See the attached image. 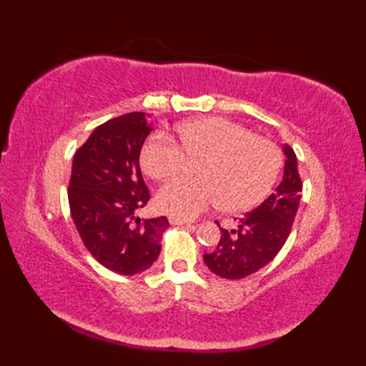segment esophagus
I'll return each instance as SVG.
<instances>
[{
  "label": "esophagus",
  "mask_w": 366,
  "mask_h": 366,
  "mask_svg": "<svg viewBox=\"0 0 366 366\" xmlns=\"http://www.w3.org/2000/svg\"><path fill=\"white\" fill-rule=\"evenodd\" d=\"M169 223H173V224H192L193 222L185 220V219H179V217H169Z\"/></svg>",
  "instance_id": "1"
}]
</instances>
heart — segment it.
I'll return each instance as SVG.
<instances>
[{"label": "heart", "mask_w": 366, "mask_h": 366, "mask_svg": "<svg viewBox=\"0 0 366 366\" xmlns=\"http://www.w3.org/2000/svg\"><path fill=\"white\" fill-rule=\"evenodd\" d=\"M181 143L154 134L142 151V167L152 179L181 176L193 162L203 179H179L157 195L160 211L193 219L227 203L229 211H245L269 195L282 168V152L266 138L223 118H203L177 127Z\"/></svg>", "instance_id": "b5f03b06"}]
</instances>
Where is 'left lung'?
<instances>
[{"mask_svg":"<svg viewBox=\"0 0 366 366\" xmlns=\"http://www.w3.org/2000/svg\"><path fill=\"white\" fill-rule=\"evenodd\" d=\"M286 155L283 179L272 195L247 212L236 229H223L220 242L212 253L204 254L206 266L215 275L239 280L254 274L282 250L300 204L302 181L297 157L291 146L283 144Z\"/></svg>","mask_w":366,"mask_h":366,"instance_id":"obj_1","label":"left lung"}]
</instances>
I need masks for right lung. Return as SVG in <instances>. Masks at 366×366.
<instances>
[{
    "mask_svg": "<svg viewBox=\"0 0 366 366\" xmlns=\"http://www.w3.org/2000/svg\"><path fill=\"white\" fill-rule=\"evenodd\" d=\"M151 130L144 113L122 114L96 127L74 155L67 197L76 231L94 259L121 275L149 269L169 227L167 217H137L151 198L139 169Z\"/></svg>",
    "mask_w": 366,
    "mask_h": 366,
    "instance_id": "right-lung-1",
    "label": "right lung"
}]
</instances>
